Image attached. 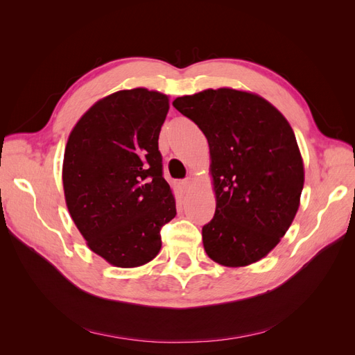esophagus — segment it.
Instances as JSON below:
<instances>
[{"label":"esophagus","mask_w":355,"mask_h":355,"mask_svg":"<svg viewBox=\"0 0 355 355\" xmlns=\"http://www.w3.org/2000/svg\"><path fill=\"white\" fill-rule=\"evenodd\" d=\"M182 187H184V189H185V191H189V189H191V187H192V180H191V178H188V179H185V180H182Z\"/></svg>","instance_id":"34e87169"}]
</instances>
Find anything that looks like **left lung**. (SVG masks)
<instances>
[{"label": "left lung", "mask_w": 355, "mask_h": 355, "mask_svg": "<svg viewBox=\"0 0 355 355\" xmlns=\"http://www.w3.org/2000/svg\"><path fill=\"white\" fill-rule=\"evenodd\" d=\"M173 106L207 137L216 211L202 227L204 250L225 266L261 261L299 209L304 163L283 114L234 89L182 96Z\"/></svg>", "instance_id": "obj_1"}]
</instances>
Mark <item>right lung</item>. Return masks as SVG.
Here are the masks:
<instances>
[{"label":"right lung","mask_w":355,"mask_h":355,"mask_svg":"<svg viewBox=\"0 0 355 355\" xmlns=\"http://www.w3.org/2000/svg\"><path fill=\"white\" fill-rule=\"evenodd\" d=\"M168 98L121 90L96 102L75 124L63 158V191L90 250L120 268L153 261L161 228L176 216L163 178L158 136Z\"/></svg>","instance_id":"obj_1"}]
</instances>
